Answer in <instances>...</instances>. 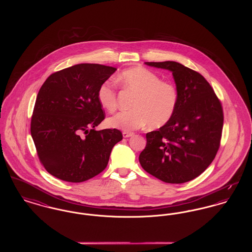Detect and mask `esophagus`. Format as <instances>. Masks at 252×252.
<instances>
[{"label": "esophagus", "mask_w": 252, "mask_h": 252, "mask_svg": "<svg viewBox=\"0 0 252 252\" xmlns=\"http://www.w3.org/2000/svg\"><path fill=\"white\" fill-rule=\"evenodd\" d=\"M133 135H134V133H132V132H123V137H124V138H128V137H131Z\"/></svg>", "instance_id": "obj_1"}]
</instances>
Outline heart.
<instances>
[{"label":"heart","instance_id":"obj_1","mask_svg":"<svg viewBox=\"0 0 252 252\" xmlns=\"http://www.w3.org/2000/svg\"><path fill=\"white\" fill-rule=\"evenodd\" d=\"M118 81L124 90L136 96L132 110L121 111L108 118L110 127L131 131L147 124L149 128H158L171 120L178 106V92L171 83L160 81L156 73L143 67L122 72ZM97 99L108 111L117 108V93L109 81L100 85Z\"/></svg>","mask_w":252,"mask_h":252}]
</instances>
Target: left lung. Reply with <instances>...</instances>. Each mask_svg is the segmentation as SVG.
I'll return each mask as SVG.
<instances>
[{
  "instance_id": "1",
  "label": "left lung",
  "mask_w": 252,
  "mask_h": 252,
  "mask_svg": "<svg viewBox=\"0 0 252 252\" xmlns=\"http://www.w3.org/2000/svg\"><path fill=\"white\" fill-rule=\"evenodd\" d=\"M172 72L178 106L171 120L146 133L139 156L144 170L167 183L195 179L216 158L223 128V109L203 76L176 61L145 62Z\"/></svg>"
}]
</instances>
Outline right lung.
<instances>
[{"label":"right lung","mask_w":252,"mask_h":252,"mask_svg":"<svg viewBox=\"0 0 252 252\" xmlns=\"http://www.w3.org/2000/svg\"><path fill=\"white\" fill-rule=\"evenodd\" d=\"M117 69L82 63L51 74L41 86L31 119L37 156L52 176L83 182L108 165L118 129L96 131L105 119L97 99L100 85Z\"/></svg>","instance_id":"right-lung-1"}]
</instances>
